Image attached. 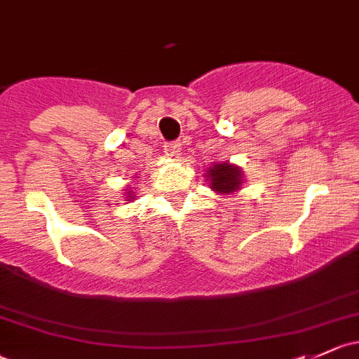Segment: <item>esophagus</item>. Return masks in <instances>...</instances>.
<instances>
[{
    "label": "esophagus",
    "mask_w": 359,
    "mask_h": 359,
    "mask_svg": "<svg viewBox=\"0 0 359 359\" xmlns=\"http://www.w3.org/2000/svg\"><path fill=\"white\" fill-rule=\"evenodd\" d=\"M165 152L170 156V158H179L180 144L179 142H170V144H165Z\"/></svg>",
    "instance_id": "34e87169"
}]
</instances>
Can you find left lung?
<instances>
[{
  "label": "left lung",
  "instance_id": "8db88e82",
  "mask_svg": "<svg viewBox=\"0 0 359 359\" xmlns=\"http://www.w3.org/2000/svg\"><path fill=\"white\" fill-rule=\"evenodd\" d=\"M208 182L210 187L215 193L221 194H229L235 193L236 189H240L242 186V170L235 165H229V163H219V165H212L207 170Z\"/></svg>",
  "mask_w": 359,
  "mask_h": 359
}]
</instances>
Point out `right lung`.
Instances as JSON below:
<instances>
[{"label": "right lung", "mask_w": 359, "mask_h": 359, "mask_svg": "<svg viewBox=\"0 0 359 359\" xmlns=\"http://www.w3.org/2000/svg\"><path fill=\"white\" fill-rule=\"evenodd\" d=\"M131 200H135V196H133V191H128V196H126V201L128 203H130Z\"/></svg>", "instance_id": "1"}]
</instances>
